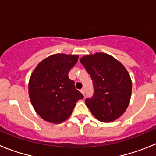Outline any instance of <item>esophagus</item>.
Wrapping results in <instances>:
<instances>
[{"mask_svg":"<svg viewBox=\"0 0 156 156\" xmlns=\"http://www.w3.org/2000/svg\"><path fill=\"white\" fill-rule=\"evenodd\" d=\"M80 92H81V93H82L83 95L85 94V90H84V89H83H83H81Z\"/></svg>","mask_w":156,"mask_h":156,"instance_id":"esophagus-1","label":"esophagus"}]
</instances>
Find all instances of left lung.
Returning a JSON list of instances; mask_svg holds the SVG:
<instances>
[{
	"instance_id": "obj_1",
	"label": "left lung",
	"mask_w": 156,
	"mask_h": 156,
	"mask_svg": "<svg viewBox=\"0 0 156 156\" xmlns=\"http://www.w3.org/2000/svg\"><path fill=\"white\" fill-rule=\"evenodd\" d=\"M93 81L94 95L85 104L101 122H112L124 113L131 97L132 82L127 70L105 53L85 55L80 59Z\"/></svg>"
}]
</instances>
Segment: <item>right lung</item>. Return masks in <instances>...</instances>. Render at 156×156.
I'll return each instance as SVG.
<instances>
[{"mask_svg": "<svg viewBox=\"0 0 156 156\" xmlns=\"http://www.w3.org/2000/svg\"><path fill=\"white\" fill-rule=\"evenodd\" d=\"M76 55L56 54L41 61L29 82V95L37 113L52 123L68 119L83 95L75 87L68 73L78 61Z\"/></svg>", "mask_w": 156, "mask_h": 156, "instance_id": "1", "label": "right lung"}]
</instances>
